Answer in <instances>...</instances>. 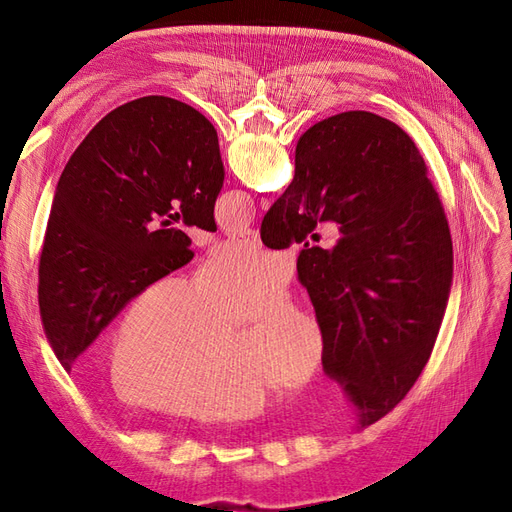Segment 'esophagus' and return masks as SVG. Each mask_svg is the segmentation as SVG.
<instances>
[{"label":"esophagus","instance_id":"1","mask_svg":"<svg viewBox=\"0 0 512 512\" xmlns=\"http://www.w3.org/2000/svg\"><path fill=\"white\" fill-rule=\"evenodd\" d=\"M232 239H235L241 245H247V247H260V235H258V230H254V228L232 232Z\"/></svg>","mask_w":512,"mask_h":512}]
</instances>
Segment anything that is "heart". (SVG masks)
<instances>
[{"label": "heart", "instance_id": "heart-1", "mask_svg": "<svg viewBox=\"0 0 512 512\" xmlns=\"http://www.w3.org/2000/svg\"><path fill=\"white\" fill-rule=\"evenodd\" d=\"M280 254L230 245L188 277L138 290L113 331L106 376L121 401L194 421H239L265 410L275 386L314 378L322 335L312 316L282 301L250 329H232L282 297Z\"/></svg>", "mask_w": 512, "mask_h": 512}]
</instances>
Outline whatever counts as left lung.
<instances>
[{
	"label": "left lung",
	"instance_id": "8db88e82",
	"mask_svg": "<svg viewBox=\"0 0 512 512\" xmlns=\"http://www.w3.org/2000/svg\"><path fill=\"white\" fill-rule=\"evenodd\" d=\"M224 183L218 132L164 96L96 123L59 177L40 256L44 335L66 371L149 282L192 260L173 222L215 232Z\"/></svg>",
	"mask_w": 512,
	"mask_h": 512
}]
</instances>
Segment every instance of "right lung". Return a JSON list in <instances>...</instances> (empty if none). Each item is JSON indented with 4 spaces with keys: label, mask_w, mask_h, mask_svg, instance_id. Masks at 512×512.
<instances>
[{
    "label": "right lung",
    "mask_w": 512,
    "mask_h": 512,
    "mask_svg": "<svg viewBox=\"0 0 512 512\" xmlns=\"http://www.w3.org/2000/svg\"><path fill=\"white\" fill-rule=\"evenodd\" d=\"M335 222L331 245H309L297 275L322 335V367L344 384L361 425L391 412L429 361L453 284V241L412 138L367 111L309 128L294 179L260 226L271 250Z\"/></svg>",
    "instance_id": "add662e5"
}]
</instances>
